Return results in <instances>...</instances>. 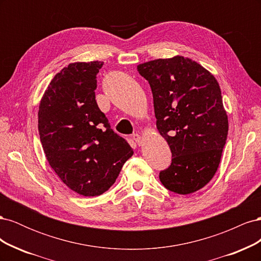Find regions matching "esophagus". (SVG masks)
<instances>
[{
  "instance_id": "obj_1",
  "label": "esophagus",
  "mask_w": 261,
  "mask_h": 261,
  "mask_svg": "<svg viewBox=\"0 0 261 261\" xmlns=\"http://www.w3.org/2000/svg\"><path fill=\"white\" fill-rule=\"evenodd\" d=\"M133 139L136 141V144H137L138 146L143 145V138H141V136L138 135V134H134V135H133Z\"/></svg>"
}]
</instances>
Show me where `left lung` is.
Returning a JSON list of instances; mask_svg holds the SVG:
<instances>
[{
	"label": "left lung",
	"instance_id": "obj_1",
	"mask_svg": "<svg viewBox=\"0 0 261 261\" xmlns=\"http://www.w3.org/2000/svg\"><path fill=\"white\" fill-rule=\"evenodd\" d=\"M137 69L151 88L156 128L172 152L171 165L160 172L161 183L180 195L199 191L216 174L228 132L217 80L179 55Z\"/></svg>",
	"mask_w": 261,
	"mask_h": 261
}]
</instances>
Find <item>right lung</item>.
I'll use <instances>...</instances> for the list:
<instances>
[{"instance_id": "right-lung-1", "label": "right lung", "mask_w": 261, "mask_h": 261, "mask_svg": "<svg viewBox=\"0 0 261 261\" xmlns=\"http://www.w3.org/2000/svg\"><path fill=\"white\" fill-rule=\"evenodd\" d=\"M102 65L70 63L51 81L38 112L46 160L63 183L86 197L107 192L134 153L97 105L96 78Z\"/></svg>"}]
</instances>
